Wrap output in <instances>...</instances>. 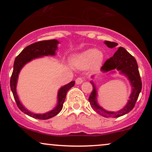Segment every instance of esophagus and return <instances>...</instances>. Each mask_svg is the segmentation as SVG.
<instances>
[{"label": "esophagus", "instance_id": "1", "mask_svg": "<svg viewBox=\"0 0 152 152\" xmlns=\"http://www.w3.org/2000/svg\"><path fill=\"white\" fill-rule=\"evenodd\" d=\"M84 81V79H83V78H81V77H78L76 79V84H81Z\"/></svg>", "mask_w": 152, "mask_h": 152}]
</instances>
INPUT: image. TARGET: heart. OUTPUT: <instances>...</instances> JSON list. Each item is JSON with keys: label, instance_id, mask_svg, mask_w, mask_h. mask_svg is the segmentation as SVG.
I'll list each match as a JSON object with an SVG mask.
<instances>
[{"label": "heart", "instance_id": "obj_1", "mask_svg": "<svg viewBox=\"0 0 152 152\" xmlns=\"http://www.w3.org/2000/svg\"><path fill=\"white\" fill-rule=\"evenodd\" d=\"M102 52L96 48H90L82 53L74 56L72 58L73 64L79 69H84L94 64L102 61Z\"/></svg>", "mask_w": 152, "mask_h": 152}]
</instances>
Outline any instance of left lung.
Listing matches in <instances>:
<instances>
[{"label":"left lung","instance_id":"left-lung-1","mask_svg":"<svg viewBox=\"0 0 152 152\" xmlns=\"http://www.w3.org/2000/svg\"><path fill=\"white\" fill-rule=\"evenodd\" d=\"M104 43L109 48H114L118 45V43L108 41H106ZM114 69L119 71L121 74H124L129 78L132 86V92L130 95L129 100L128 101V103L124 109L116 112L108 111L101 107L97 103L96 89L93 82H91L93 84V91L88 98V101L92 109L96 112L104 117L117 118L128 114L134 109L141 90H142V80H141L140 74H139V69H138L137 61L134 58V57L132 56L123 47H119L118 49L115 52L114 56L106 60L104 65L101 68V71L104 72H108Z\"/></svg>","mask_w":152,"mask_h":152}]
</instances>
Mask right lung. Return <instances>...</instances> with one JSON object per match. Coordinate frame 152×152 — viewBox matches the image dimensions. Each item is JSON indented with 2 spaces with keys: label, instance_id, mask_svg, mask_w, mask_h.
Here are the masks:
<instances>
[{
  "label": "right lung",
  "instance_id": "1",
  "mask_svg": "<svg viewBox=\"0 0 152 152\" xmlns=\"http://www.w3.org/2000/svg\"><path fill=\"white\" fill-rule=\"evenodd\" d=\"M58 43H59V42L56 39L41 41L32 43V44L26 47L15 59L14 64H13V71L10 81V88L13 92V97H14V99L19 109L23 111L24 114L28 115L29 116H31L33 118L46 120L53 117L56 115L58 114L61 111L67 91L75 84V81H71L65 86H62L58 91V104H57L56 106L50 111H48V112L43 114H34V113L31 112L22 105L20 100H19L16 93V84L20 71L21 70V69L26 64L31 61L33 59L43 56L55 55L56 50L58 48L57 47Z\"/></svg>",
  "mask_w": 152,
  "mask_h": 152
}]
</instances>
